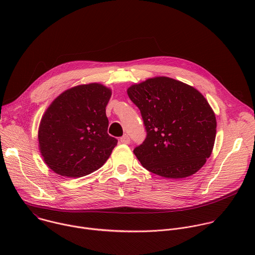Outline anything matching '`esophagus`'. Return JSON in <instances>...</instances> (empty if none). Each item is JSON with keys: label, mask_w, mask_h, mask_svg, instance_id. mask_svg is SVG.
<instances>
[{"label": "esophagus", "mask_w": 255, "mask_h": 255, "mask_svg": "<svg viewBox=\"0 0 255 255\" xmlns=\"http://www.w3.org/2000/svg\"><path fill=\"white\" fill-rule=\"evenodd\" d=\"M120 142L123 143V144H129L130 143V137L128 135H123L121 138H120Z\"/></svg>", "instance_id": "1"}]
</instances>
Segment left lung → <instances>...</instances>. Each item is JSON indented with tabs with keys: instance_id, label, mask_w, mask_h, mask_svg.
Returning a JSON list of instances; mask_svg holds the SVG:
<instances>
[{
	"instance_id": "8db88e82",
	"label": "left lung",
	"mask_w": 255,
	"mask_h": 255,
	"mask_svg": "<svg viewBox=\"0 0 255 255\" xmlns=\"http://www.w3.org/2000/svg\"><path fill=\"white\" fill-rule=\"evenodd\" d=\"M146 131L133 150L143 167L168 178L197 172L210 157L216 117L204 96L184 83L158 77L127 90Z\"/></svg>"
}]
</instances>
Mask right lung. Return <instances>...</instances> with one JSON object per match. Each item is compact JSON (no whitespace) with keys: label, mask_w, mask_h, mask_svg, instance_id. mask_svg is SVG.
<instances>
[{"label":"right lung","mask_w":255,"mask_h":255,"mask_svg":"<svg viewBox=\"0 0 255 255\" xmlns=\"http://www.w3.org/2000/svg\"><path fill=\"white\" fill-rule=\"evenodd\" d=\"M111 90L100 84L71 88L43 115L38 132L45 163L56 173L81 177L99 169L118 140L108 134L106 106Z\"/></svg>","instance_id":"obj_1"}]
</instances>
